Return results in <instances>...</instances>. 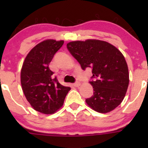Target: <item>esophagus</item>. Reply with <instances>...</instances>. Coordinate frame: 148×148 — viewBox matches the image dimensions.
I'll list each match as a JSON object with an SVG mask.
<instances>
[{
    "mask_svg": "<svg viewBox=\"0 0 148 148\" xmlns=\"http://www.w3.org/2000/svg\"><path fill=\"white\" fill-rule=\"evenodd\" d=\"M73 86H75V87H78V86H80V83L79 81H76V82L74 83V84H73Z\"/></svg>",
    "mask_w": 148,
    "mask_h": 148,
    "instance_id": "esophagus-1",
    "label": "esophagus"
}]
</instances>
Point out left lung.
I'll return each instance as SVG.
<instances>
[{
    "label": "left lung",
    "mask_w": 148,
    "mask_h": 148,
    "mask_svg": "<svg viewBox=\"0 0 148 148\" xmlns=\"http://www.w3.org/2000/svg\"><path fill=\"white\" fill-rule=\"evenodd\" d=\"M67 48L82 69H92L93 95L86 99L94 111L106 113L121 103L130 82L125 57L116 47L98 40L69 42Z\"/></svg>",
    "instance_id": "obj_1"
}]
</instances>
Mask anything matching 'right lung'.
<instances>
[{"label":"right lung","instance_id":"add662e5","mask_svg":"<svg viewBox=\"0 0 148 148\" xmlns=\"http://www.w3.org/2000/svg\"><path fill=\"white\" fill-rule=\"evenodd\" d=\"M64 41L47 40L30 50L22 66L21 84L28 101L35 111L52 114L62 106L71 88L62 86L49 65Z\"/></svg>","mask_w":148,"mask_h":148}]
</instances>
